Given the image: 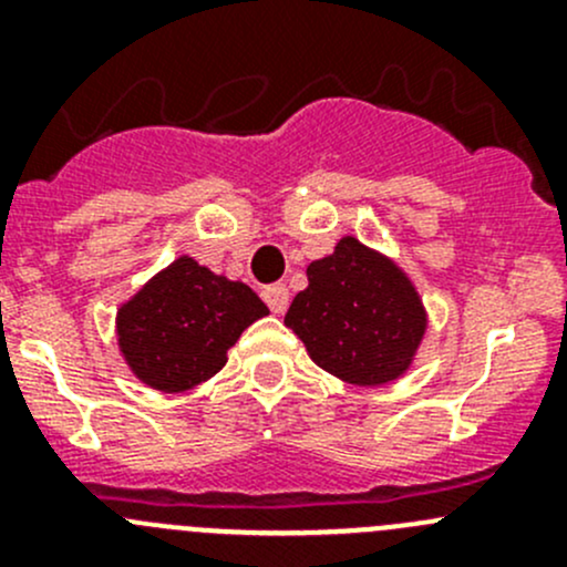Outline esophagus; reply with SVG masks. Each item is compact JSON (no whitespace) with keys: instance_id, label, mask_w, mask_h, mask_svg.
I'll use <instances>...</instances> for the list:
<instances>
[{"instance_id":"esophagus-1","label":"esophagus","mask_w":567,"mask_h":567,"mask_svg":"<svg viewBox=\"0 0 567 567\" xmlns=\"http://www.w3.org/2000/svg\"><path fill=\"white\" fill-rule=\"evenodd\" d=\"M262 301L268 305V310L277 312V316H282L290 305V293L285 285H268V288L262 290Z\"/></svg>"}]
</instances>
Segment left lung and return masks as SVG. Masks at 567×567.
Instances as JSON below:
<instances>
[{"label": "left lung", "mask_w": 567, "mask_h": 567, "mask_svg": "<svg viewBox=\"0 0 567 567\" xmlns=\"http://www.w3.org/2000/svg\"><path fill=\"white\" fill-rule=\"evenodd\" d=\"M307 282L285 326L318 368L359 386L386 384L409 368L425 334V310L394 262L348 236L310 262Z\"/></svg>", "instance_id": "8db88e82"}]
</instances>
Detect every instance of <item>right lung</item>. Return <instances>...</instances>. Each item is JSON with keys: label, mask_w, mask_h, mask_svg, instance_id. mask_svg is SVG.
I'll list each match as a JSON object with an SVG mask.
<instances>
[{"label": "right lung", "mask_w": 567, "mask_h": 567, "mask_svg": "<svg viewBox=\"0 0 567 567\" xmlns=\"http://www.w3.org/2000/svg\"><path fill=\"white\" fill-rule=\"evenodd\" d=\"M262 316L268 307L249 285L181 257L120 307L117 337L147 386L183 392L219 373L241 331Z\"/></svg>", "instance_id": "obj_1"}]
</instances>
